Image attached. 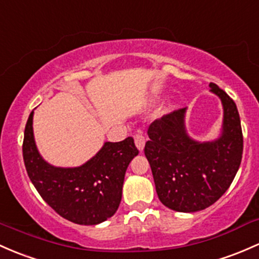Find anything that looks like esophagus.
Returning <instances> with one entry per match:
<instances>
[{
  "label": "esophagus",
  "instance_id": "1",
  "mask_svg": "<svg viewBox=\"0 0 259 259\" xmlns=\"http://www.w3.org/2000/svg\"><path fill=\"white\" fill-rule=\"evenodd\" d=\"M135 143H136V147L138 148V151L142 152L144 149V146H146V138H144V136L142 135V133H136L135 135Z\"/></svg>",
  "mask_w": 259,
  "mask_h": 259
}]
</instances>
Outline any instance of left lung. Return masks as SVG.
<instances>
[{"label":"left lung","mask_w":259,"mask_h":259,"mask_svg":"<svg viewBox=\"0 0 259 259\" xmlns=\"http://www.w3.org/2000/svg\"><path fill=\"white\" fill-rule=\"evenodd\" d=\"M208 86L224 110L218 138H191L185 126L186 107L157 119L148 128L144 154L155 190L162 204L178 212H196L218 201L241 164L243 137L237 106L218 85Z\"/></svg>","instance_id":"8db88e82"}]
</instances>
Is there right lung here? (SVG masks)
<instances>
[{
    "instance_id": "1",
    "label": "right lung",
    "mask_w": 259,
    "mask_h": 259,
    "mask_svg": "<svg viewBox=\"0 0 259 259\" xmlns=\"http://www.w3.org/2000/svg\"><path fill=\"white\" fill-rule=\"evenodd\" d=\"M32 111L23 140L27 173L44 201L77 225H99L112 218L122 199L124 174L138 154L135 141L105 142L93 158L79 166L52 165L40 155L33 133Z\"/></svg>"
}]
</instances>
